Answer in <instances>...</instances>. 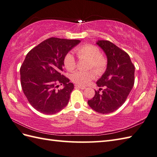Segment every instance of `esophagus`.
Returning <instances> with one entry per match:
<instances>
[{
	"label": "esophagus",
	"instance_id": "34e87169",
	"mask_svg": "<svg viewBox=\"0 0 157 157\" xmlns=\"http://www.w3.org/2000/svg\"><path fill=\"white\" fill-rule=\"evenodd\" d=\"M75 88H78L79 89H82V90H84L86 88L85 86H79V85H75Z\"/></svg>",
	"mask_w": 157,
	"mask_h": 157
}]
</instances>
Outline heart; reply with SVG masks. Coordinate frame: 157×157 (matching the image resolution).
Masks as SVG:
<instances>
[{
    "mask_svg": "<svg viewBox=\"0 0 157 157\" xmlns=\"http://www.w3.org/2000/svg\"><path fill=\"white\" fill-rule=\"evenodd\" d=\"M75 52L79 59L90 61L88 69H93L96 73L101 75L105 71L107 60L101 55L97 46L92 44L83 45L75 49ZM64 66L69 71H73L76 67L75 59L71 53L67 54L64 58ZM95 78L94 71H76L71 75V80L77 84L85 86L88 84Z\"/></svg>",
    "mask_w": 157,
    "mask_h": 157,
    "instance_id": "heart-1",
    "label": "heart"
}]
</instances>
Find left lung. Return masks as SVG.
Wrapping results in <instances>:
<instances>
[{
  "mask_svg": "<svg viewBox=\"0 0 157 157\" xmlns=\"http://www.w3.org/2000/svg\"><path fill=\"white\" fill-rule=\"evenodd\" d=\"M107 57V67L104 74L96 82L99 90L88 103L95 111L107 114L116 111L126 101L134 84L135 67L129 55L108 40H98Z\"/></svg>",
  "mask_w": 157,
  "mask_h": 157,
  "instance_id": "8db88e82",
  "label": "left lung"
}]
</instances>
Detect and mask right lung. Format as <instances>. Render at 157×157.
<instances>
[{
    "label": "right lung",
    "instance_id": "1",
    "mask_svg": "<svg viewBox=\"0 0 157 157\" xmlns=\"http://www.w3.org/2000/svg\"><path fill=\"white\" fill-rule=\"evenodd\" d=\"M80 42L52 37L26 55L20 68L21 84L29 104L38 111L55 114L67 105L74 86L62 74L63 61L68 52ZM59 84L64 88L58 90Z\"/></svg>",
    "mask_w": 157,
    "mask_h": 157
}]
</instances>
